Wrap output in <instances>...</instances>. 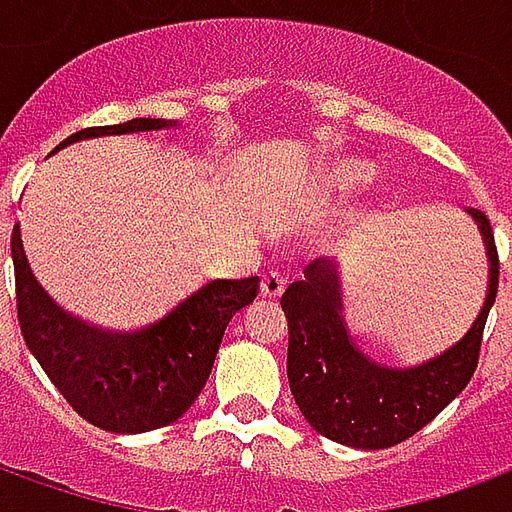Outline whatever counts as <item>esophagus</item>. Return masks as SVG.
<instances>
[{"label":"esophagus","mask_w":512,"mask_h":512,"mask_svg":"<svg viewBox=\"0 0 512 512\" xmlns=\"http://www.w3.org/2000/svg\"><path fill=\"white\" fill-rule=\"evenodd\" d=\"M285 288H288V277H285L282 271H266V274H263V282H260L263 296L277 299V296H282V290Z\"/></svg>","instance_id":"1"}]
</instances>
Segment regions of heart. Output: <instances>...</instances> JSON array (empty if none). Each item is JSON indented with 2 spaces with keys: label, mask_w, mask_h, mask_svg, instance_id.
<instances>
[{
  "label": "heart",
  "mask_w": 512,
  "mask_h": 512,
  "mask_svg": "<svg viewBox=\"0 0 512 512\" xmlns=\"http://www.w3.org/2000/svg\"><path fill=\"white\" fill-rule=\"evenodd\" d=\"M367 178H370V175H367L365 167H345L343 172H340V183H345V186H359V183H365Z\"/></svg>",
  "instance_id": "obj_1"
}]
</instances>
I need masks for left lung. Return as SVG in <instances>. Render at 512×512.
<instances>
[{
    "label": "left lung",
    "instance_id": "1",
    "mask_svg": "<svg viewBox=\"0 0 512 512\" xmlns=\"http://www.w3.org/2000/svg\"><path fill=\"white\" fill-rule=\"evenodd\" d=\"M488 255V293L483 310L452 345L425 365L392 370L367 359L343 321L340 277L332 260H315L304 279L282 293L288 315V381L304 419L321 436L359 450H384L411 439L472 381L480 343L499 285L491 222L469 208Z\"/></svg>",
    "mask_w": 512,
    "mask_h": 512
}]
</instances>
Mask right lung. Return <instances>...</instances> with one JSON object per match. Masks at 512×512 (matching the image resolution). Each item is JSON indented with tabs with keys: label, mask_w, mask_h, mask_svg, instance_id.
<instances>
[{
	"label": "right lung",
	"mask_w": 512,
	"mask_h": 512,
	"mask_svg": "<svg viewBox=\"0 0 512 512\" xmlns=\"http://www.w3.org/2000/svg\"><path fill=\"white\" fill-rule=\"evenodd\" d=\"M175 126L136 117L120 126L82 128L60 147L106 134ZM16 268V310L24 343L76 414L109 433H145L183 417L211 376L224 329L252 304L260 279H213L156 326L115 334L60 310L29 271L18 227L10 238Z\"/></svg>",
	"instance_id": "obj_1"
}]
</instances>
